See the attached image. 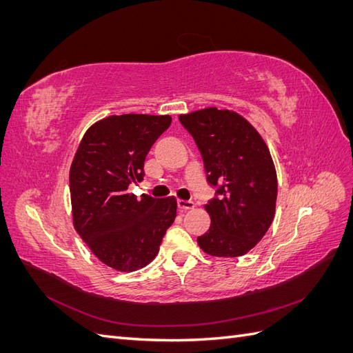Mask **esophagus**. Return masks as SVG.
Segmentation results:
<instances>
[{
    "label": "esophagus",
    "instance_id": "1",
    "mask_svg": "<svg viewBox=\"0 0 353 353\" xmlns=\"http://www.w3.org/2000/svg\"><path fill=\"white\" fill-rule=\"evenodd\" d=\"M194 201H191V200H178V208L181 209V210H191V209H194Z\"/></svg>",
    "mask_w": 353,
    "mask_h": 353
}]
</instances>
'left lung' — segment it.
Returning a JSON list of instances; mask_svg holds the SVG:
<instances>
[{
  "mask_svg": "<svg viewBox=\"0 0 353 353\" xmlns=\"http://www.w3.org/2000/svg\"><path fill=\"white\" fill-rule=\"evenodd\" d=\"M179 122L194 138L208 183L216 188L205 209L208 232L200 249L216 258H237L258 244L275 215L276 172L268 145L236 112L208 108L181 114Z\"/></svg>",
  "mask_w": 353,
  "mask_h": 353,
  "instance_id": "1",
  "label": "left lung"
}]
</instances>
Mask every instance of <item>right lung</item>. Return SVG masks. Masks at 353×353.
Wrapping results in <instances>:
<instances>
[{"label": "right lung", "instance_id": "right-lung-1", "mask_svg": "<svg viewBox=\"0 0 353 353\" xmlns=\"http://www.w3.org/2000/svg\"><path fill=\"white\" fill-rule=\"evenodd\" d=\"M172 122L169 114H121L85 132L69 172L73 227L110 268L131 272L150 263L176 216L175 197L130 193L144 160Z\"/></svg>", "mask_w": 353, "mask_h": 353}]
</instances>
